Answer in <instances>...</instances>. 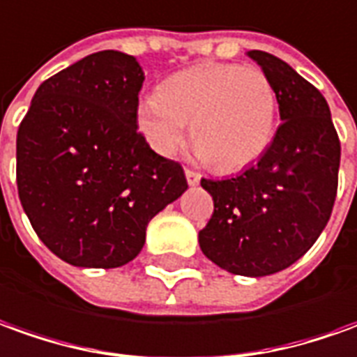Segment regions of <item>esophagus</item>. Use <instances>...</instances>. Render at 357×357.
Returning <instances> with one entry per match:
<instances>
[{
    "label": "esophagus",
    "instance_id": "obj_1",
    "mask_svg": "<svg viewBox=\"0 0 357 357\" xmlns=\"http://www.w3.org/2000/svg\"><path fill=\"white\" fill-rule=\"evenodd\" d=\"M200 178H202V174L196 173V171H190V169H186V181L190 186H196V184L200 183Z\"/></svg>",
    "mask_w": 357,
    "mask_h": 357
}]
</instances>
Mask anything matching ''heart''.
<instances>
[{"label": "heart", "instance_id": "1", "mask_svg": "<svg viewBox=\"0 0 357 357\" xmlns=\"http://www.w3.org/2000/svg\"><path fill=\"white\" fill-rule=\"evenodd\" d=\"M278 99L268 75L239 63H200L176 71L139 102L136 122L155 153L171 157L190 137L202 159L237 171L262 157L276 130Z\"/></svg>", "mask_w": 357, "mask_h": 357}]
</instances>
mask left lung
I'll list each match as a JSON object with an SVG mask.
<instances>
[{"mask_svg":"<svg viewBox=\"0 0 357 357\" xmlns=\"http://www.w3.org/2000/svg\"><path fill=\"white\" fill-rule=\"evenodd\" d=\"M247 56L272 81L282 124L257 165L231 178H202L213 213L198 243L223 270L260 278L291 266L323 233L338 188L340 139L321 91L268 52Z\"/></svg>","mask_w":357,"mask_h":357,"instance_id":"8db88e82","label":"left lung"}]
</instances>
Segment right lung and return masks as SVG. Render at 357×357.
Listing matches in <instances>:
<instances>
[{"label":"right lung","mask_w":357,"mask_h":357,"mask_svg":"<svg viewBox=\"0 0 357 357\" xmlns=\"http://www.w3.org/2000/svg\"><path fill=\"white\" fill-rule=\"evenodd\" d=\"M144 79L134 56L95 52L44 81L19 126V200L71 266L128 264L147 223L188 188L183 167L137 132Z\"/></svg>","instance_id":"add662e5"}]
</instances>
